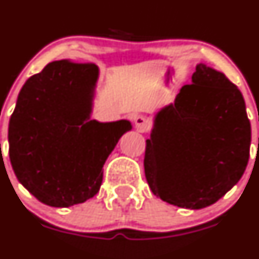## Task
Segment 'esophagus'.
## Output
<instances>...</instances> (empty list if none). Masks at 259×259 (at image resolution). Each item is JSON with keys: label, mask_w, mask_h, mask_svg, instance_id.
<instances>
[{"label": "esophagus", "mask_w": 259, "mask_h": 259, "mask_svg": "<svg viewBox=\"0 0 259 259\" xmlns=\"http://www.w3.org/2000/svg\"><path fill=\"white\" fill-rule=\"evenodd\" d=\"M134 122L135 127L140 133H145L149 129V126H150V122H149V120L145 116H137L134 119Z\"/></svg>", "instance_id": "1"}]
</instances>
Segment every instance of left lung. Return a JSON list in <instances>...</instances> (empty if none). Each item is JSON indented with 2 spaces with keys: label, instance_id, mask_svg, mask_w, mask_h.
Listing matches in <instances>:
<instances>
[{
  "label": "left lung",
  "instance_id": "1",
  "mask_svg": "<svg viewBox=\"0 0 259 259\" xmlns=\"http://www.w3.org/2000/svg\"><path fill=\"white\" fill-rule=\"evenodd\" d=\"M249 146L242 93L223 72L199 64L192 83L156 114L146 140V182L164 202L202 209L239 182Z\"/></svg>",
  "mask_w": 259,
  "mask_h": 259
}]
</instances>
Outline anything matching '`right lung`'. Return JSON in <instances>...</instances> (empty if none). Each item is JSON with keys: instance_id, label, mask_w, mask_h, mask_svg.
Here are the masks:
<instances>
[{"instance_id": "right-lung-1", "label": "right lung", "mask_w": 259, "mask_h": 259, "mask_svg": "<svg viewBox=\"0 0 259 259\" xmlns=\"http://www.w3.org/2000/svg\"><path fill=\"white\" fill-rule=\"evenodd\" d=\"M99 69L50 62L25 82L9 125L10 160L18 182L44 204L66 208L93 198L103 166L127 120H90Z\"/></svg>"}]
</instances>
